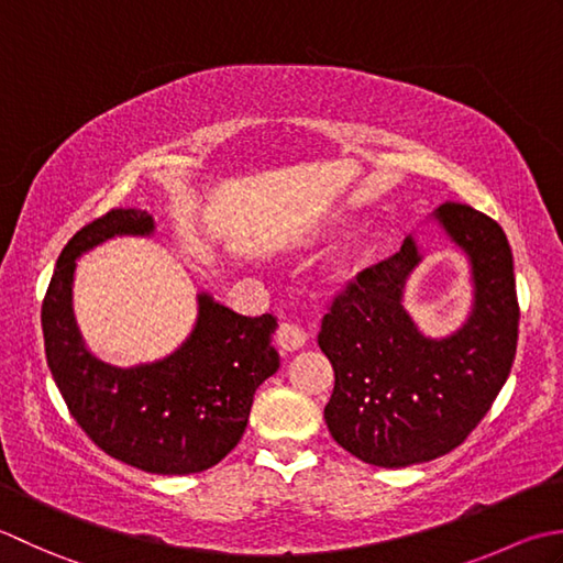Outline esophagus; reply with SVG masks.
I'll return each mask as SVG.
<instances>
[{
	"label": "esophagus",
	"instance_id": "obj_1",
	"mask_svg": "<svg viewBox=\"0 0 563 563\" xmlns=\"http://www.w3.org/2000/svg\"><path fill=\"white\" fill-rule=\"evenodd\" d=\"M306 330L301 325H294V323H282L279 332H277V342L282 352H298L306 345Z\"/></svg>",
	"mask_w": 563,
	"mask_h": 563
}]
</instances>
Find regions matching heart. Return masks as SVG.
Segmentation results:
<instances>
[{
    "label": "heart",
    "instance_id": "b5f03b06",
    "mask_svg": "<svg viewBox=\"0 0 563 563\" xmlns=\"http://www.w3.org/2000/svg\"><path fill=\"white\" fill-rule=\"evenodd\" d=\"M350 231V221H332L323 228H318L316 233L308 235L303 240V247H323L332 245L335 240L345 238ZM388 245V238L382 231V228H369L364 231L354 243L342 252V255L332 262L328 274H325V286L330 291L342 294L350 291L352 286H357L366 274L372 272V267L378 262V257L384 255V250Z\"/></svg>",
    "mask_w": 563,
    "mask_h": 563
}]
</instances>
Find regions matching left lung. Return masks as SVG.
I'll list each match as a JSON object with an SVG mask.
<instances>
[{"label": "left lung", "mask_w": 563, "mask_h": 563, "mask_svg": "<svg viewBox=\"0 0 563 563\" xmlns=\"http://www.w3.org/2000/svg\"><path fill=\"white\" fill-rule=\"evenodd\" d=\"M432 221L468 265L472 308L462 325L432 338L410 316L406 289L426 255L408 235L400 252L335 298L318 332L335 369L325 406L332 440L384 468L430 462L462 444L508 382L518 347L503 228L462 203L440 206Z\"/></svg>", "instance_id": "1"}]
</instances>
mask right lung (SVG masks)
<instances>
[{
  "label": "right lung",
  "mask_w": 563,
  "mask_h": 563,
  "mask_svg": "<svg viewBox=\"0 0 563 563\" xmlns=\"http://www.w3.org/2000/svg\"><path fill=\"white\" fill-rule=\"evenodd\" d=\"M123 235H155V218L109 211L63 247L41 311L45 360L73 418L109 456L147 474H199L240 442L255 391L279 369L277 318L240 316L199 291L197 320L175 352L133 366L99 360L75 318V269L87 252Z\"/></svg>",
  "instance_id": "1"
}]
</instances>
